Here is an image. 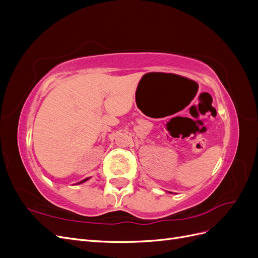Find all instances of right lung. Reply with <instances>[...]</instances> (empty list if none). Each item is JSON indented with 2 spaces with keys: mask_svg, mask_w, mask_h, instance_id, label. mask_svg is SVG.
Masks as SVG:
<instances>
[{
  "mask_svg": "<svg viewBox=\"0 0 258 258\" xmlns=\"http://www.w3.org/2000/svg\"><path fill=\"white\" fill-rule=\"evenodd\" d=\"M87 179H89V178L87 177V178H85V179H83V181H81V182H80L79 184H81V183H84V182H86V181H87Z\"/></svg>",
  "mask_w": 258,
  "mask_h": 258,
  "instance_id": "obj_1",
  "label": "right lung"
}]
</instances>
